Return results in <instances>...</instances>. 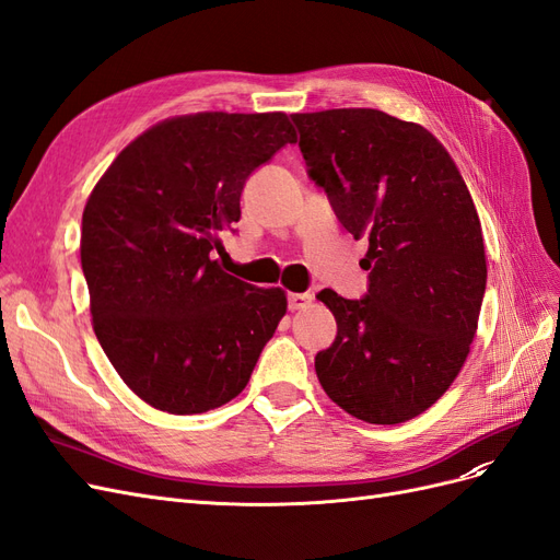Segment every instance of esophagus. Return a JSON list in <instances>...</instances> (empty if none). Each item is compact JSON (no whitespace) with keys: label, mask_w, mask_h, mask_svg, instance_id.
<instances>
[{"label":"esophagus","mask_w":560,"mask_h":560,"mask_svg":"<svg viewBox=\"0 0 560 560\" xmlns=\"http://www.w3.org/2000/svg\"><path fill=\"white\" fill-rule=\"evenodd\" d=\"M287 301H290V311H303L311 306L313 296L311 294H299V292H292L290 296H287Z\"/></svg>","instance_id":"34e87169"}]
</instances>
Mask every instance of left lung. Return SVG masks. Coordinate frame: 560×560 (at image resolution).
I'll return each mask as SVG.
<instances>
[{"mask_svg": "<svg viewBox=\"0 0 560 560\" xmlns=\"http://www.w3.org/2000/svg\"><path fill=\"white\" fill-rule=\"evenodd\" d=\"M292 118L338 222L369 243V294H317L338 327L317 381L346 413L397 425L428 411L469 354L488 273L479 212L422 126L369 107Z\"/></svg>", "mask_w": 560, "mask_h": 560, "instance_id": "8db88e82", "label": "left lung"}]
</instances>
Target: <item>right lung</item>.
Instances as JSON below:
<instances>
[{"mask_svg": "<svg viewBox=\"0 0 560 560\" xmlns=\"http://www.w3.org/2000/svg\"><path fill=\"white\" fill-rule=\"evenodd\" d=\"M296 140L284 112L173 116L93 186L79 247L93 331L154 409L194 416L238 397L284 317V290L233 278L212 254L249 173Z\"/></svg>", "mask_w": 560, "mask_h": 560, "instance_id": "1", "label": "right lung"}]
</instances>
